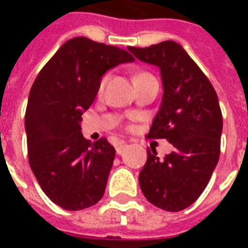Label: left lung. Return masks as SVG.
Masks as SVG:
<instances>
[{
    "mask_svg": "<svg viewBox=\"0 0 248 248\" xmlns=\"http://www.w3.org/2000/svg\"><path fill=\"white\" fill-rule=\"evenodd\" d=\"M124 62L122 49L76 37L58 49L30 89L29 165L42 191L63 210L94 206L105 194L115 149L97 133L82 135V114L94 102L103 74Z\"/></svg>",
    "mask_w": 248,
    "mask_h": 248,
    "instance_id": "obj_1",
    "label": "left lung"
}]
</instances>
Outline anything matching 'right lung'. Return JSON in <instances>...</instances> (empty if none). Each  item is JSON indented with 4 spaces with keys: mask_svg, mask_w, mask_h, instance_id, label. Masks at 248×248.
I'll return each instance as SVG.
<instances>
[{
    "mask_svg": "<svg viewBox=\"0 0 248 248\" xmlns=\"http://www.w3.org/2000/svg\"><path fill=\"white\" fill-rule=\"evenodd\" d=\"M169 41L134 51L140 61L162 66L163 98L147 138L167 140L166 154L147 151L140 172L146 199L166 211H181L201 197L220 153L222 113L208 79L182 47L169 57Z\"/></svg>",
    "mask_w": 248,
    "mask_h": 248,
    "instance_id": "right-lung-1",
    "label": "right lung"
}]
</instances>
